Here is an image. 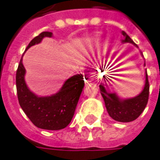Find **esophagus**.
<instances>
[{"mask_svg":"<svg viewBox=\"0 0 160 160\" xmlns=\"http://www.w3.org/2000/svg\"><path fill=\"white\" fill-rule=\"evenodd\" d=\"M95 77H96V72H91L87 73V74L85 75L84 79H85V80H86L87 82H89V81L94 80Z\"/></svg>","mask_w":160,"mask_h":160,"instance_id":"1","label":"esophagus"}]
</instances>
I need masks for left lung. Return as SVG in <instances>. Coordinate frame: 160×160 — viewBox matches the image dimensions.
I'll list each match as a JSON object with an SVG mask.
<instances>
[{
	"label": "left lung",
	"instance_id": "left-lung-1",
	"mask_svg": "<svg viewBox=\"0 0 160 160\" xmlns=\"http://www.w3.org/2000/svg\"><path fill=\"white\" fill-rule=\"evenodd\" d=\"M122 34L124 38L122 42L124 43L128 42L135 45L125 32L122 31ZM99 88H100L101 95L105 101V105L108 114L115 121L128 122L137 119L145 109L149 100V83L147 72H146L144 88L142 93L136 96L135 98L121 100L115 93H108L104 85L102 84L99 85Z\"/></svg>",
	"mask_w": 160,
	"mask_h": 160
}]
</instances>
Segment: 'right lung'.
<instances>
[{"label": "right lung", "mask_w": 160, "mask_h": 160, "mask_svg": "<svg viewBox=\"0 0 160 160\" xmlns=\"http://www.w3.org/2000/svg\"><path fill=\"white\" fill-rule=\"evenodd\" d=\"M52 36L51 32H42L32 39L27 49L40 43L45 37ZM25 73L21 58L16 72V87L18 103L25 114L38 128L52 131L65 128L72 119L84 87L83 75L77 74L68 79L54 95L38 97L28 89L25 82Z\"/></svg>", "instance_id": "obj_1"}]
</instances>
